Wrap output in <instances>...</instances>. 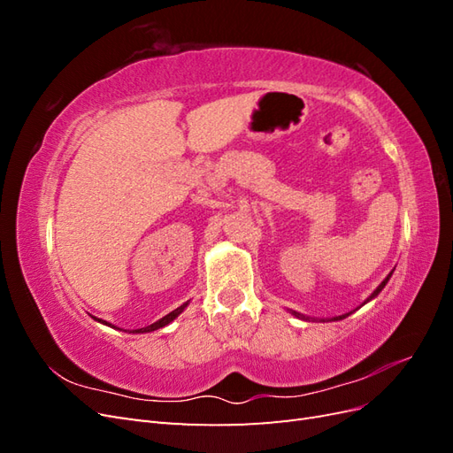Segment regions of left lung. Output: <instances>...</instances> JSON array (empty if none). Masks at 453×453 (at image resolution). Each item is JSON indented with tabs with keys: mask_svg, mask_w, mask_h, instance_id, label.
<instances>
[{
	"mask_svg": "<svg viewBox=\"0 0 453 453\" xmlns=\"http://www.w3.org/2000/svg\"><path fill=\"white\" fill-rule=\"evenodd\" d=\"M391 273H393V272H391ZM391 273H389V276H388L386 280H383V281H381V283H380V285L376 287V291H374L372 295H370V296H368V298L365 300V303H363V304L370 303V300H372L374 296H378V295H380V291H381V289H383V287H386V283L389 281V278H391ZM293 315H296V318H300V319H310V318H306V315H303V313H298V311H293ZM348 315H349V313H344V315H338V318H333V319H334V321H340V319H344V318H348Z\"/></svg>",
	"mask_w": 453,
	"mask_h": 453,
	"instance_id": "1",
	"label": "left lung"
}]
</instances>
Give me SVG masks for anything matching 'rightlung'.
<instances>
[{"label":"right lung","instance_id":"1","mask_svg":"<svg viewBox=\"0 0 453 453\" xmlns=\"http://www.w3.org/2000/svg\"><path fill=\"white\" fill-rule=\"evenodd\" d=\"M188 306V303H185L183 306H180V308H175L173 311H170L168 315H164L162 319H158L157 323H153V325H147V326H143V328H135V331H130V333H135V334H140V333H153V331H158V328H162V326H166L168 323H172L177 315H180L185 308ZM96 319V318H94ZM96 321H100V323H104V325H109V323H105V321H102V319H96ZM109 326H113V325H109ZM115 328V326H113Z\"/></svg>","mask_w":453,"mask_h":453}]
</instances>
